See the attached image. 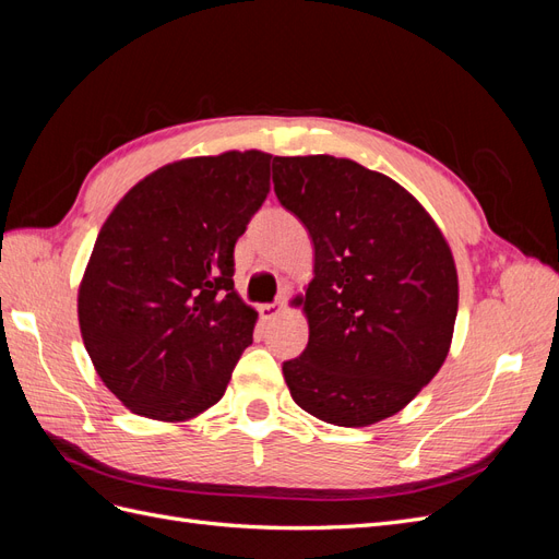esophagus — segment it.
Masks as SVG:
<instances>
[{
  "label": "esophagus",
  "mask_w": 559,
  "mask_h": 559,
  "mask_svg": "<svg viewBox=\"0 0 559 559\" xmlns=\"http://www.w3.org/2000/svg\"><path fill=\"white\" fill-rule=\"evenodd\" d=\"M284 310H286L284 302H267V306H261V308H259V312H261V319H265V321H270V319L280 317Z\"/></svg>",
  "instance_id": "obj_1"
}]
</instances>
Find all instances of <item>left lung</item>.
<instances>
[{"label":"left lung","instance_id":"left-lung-1","mask_svg":"<svg viewBox=\"0 0 559 559\" xmlns=\"http://www.w3.org/2000/svg\"><path fill=\"white\" fill-rule=\"evenodd\" d=\"M275 193L314 245L296 298L308 347L282 373L302 411L368 427L405 408L441 370L460 284L452 251L419 202L349 158L275 156Z\"/></svg>","mask_w":559,"mask_h":559}]
</instances>
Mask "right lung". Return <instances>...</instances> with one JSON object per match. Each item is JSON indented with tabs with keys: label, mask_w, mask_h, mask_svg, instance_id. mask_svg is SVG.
Returning <instances> with one entry per match:
<instances>
[{
	"label": "right lung",
	"mask_w": 559,
	"mask_h": 559,
	"mask_svg": "<svg viewBox=\"0 0 559 559\" xmlns=\"http://www.w3.org/2000/svg\"><path fill=\"white\" fill-rule=\"evenodd\" d=\"M270 154L160 167L123 195L79 286V326L126 408L183 421L224 396L257 310L235 292V242L270 191Z\"/></svg>",
	"instance_id": "add662e5"
}]
</instances>
